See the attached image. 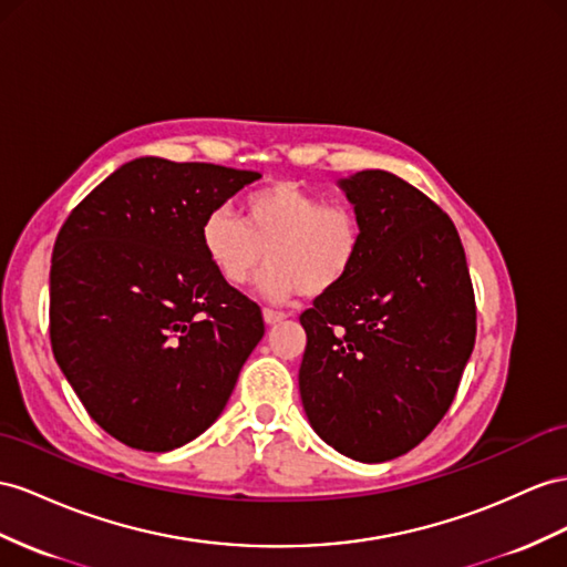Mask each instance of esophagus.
<instances>
[{"mask_svg":"<svg viewBox=\"0 0 567 567\" xmlns=\"http://www.w3.org/2000/svg\"><path fill=\"white\" fill-rule=\"evenodd\" d=\"M287 318V313H282V311H272V309H264V321L268 323V326H275V323H280V321H285Z\"/></svg>","mask_w":567,"mask_h":567,"instance_id":"esophagus-1","label":"esophagus"}]
</instances>
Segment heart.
Returning a JSON list of instances; mask_svg holds the SVG:
<instances>
[{
    "mask_svg": "<svg viewBox=\"0 0 567 567\" xmlns=\"http://www.w3.org/2000/svg\"><path fill=\"white\" fill-rule=\"evenodd\" d=\"M361 220L354 208L328 203L292 182L258 188L241 203V220L213 210L200 225V249L225 285L244 287L264 264L256 289L268 301L299 292L316 297L338 287L361 251Z\"/></svg>",
    "mask_w": 567,
    "mask_h": 567,
    "instance_id": "obj_1",
    "label": "heart"
}]
</instances>
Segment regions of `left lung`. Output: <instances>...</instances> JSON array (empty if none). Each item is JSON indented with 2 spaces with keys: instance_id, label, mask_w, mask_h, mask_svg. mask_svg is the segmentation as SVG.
I'll list each match as a JSON object with an SVG mask.
<instances>
[{
  "instance_id": "8db88e82",
  "label": "left lung",
  "mask_w": 567,
  "mask_h": 567,
  "mask_svg": "<svg viewBox=\"0 0 567 567\" xmlns=\"http://www.w3.org/2000/svg\"><path fill=\"white\" fill-rule=\"evenodd\" d=\"M338 184L364 237L344 280L299 316V393L328 445L385 462L453 404L474 350V289L453 220L419 188L383 169Z\"/></svg>"
}]
</instances>
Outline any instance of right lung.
Here are the masks:
<instances>
[{
    "instance_id": "add662e5",
    "label": "right lung",
    "mask_w": 567,
    "mask_h": 567,
    "mask_svg": "<svg viewBox=\"0 0 567 567\" xmlns=\"http://www.w3.org/2000/svg\"><path fill=\"white\" fill-rule=\"evenodd\" d=\"M258 172L136 157L97 184L56 235L50 340L97 426L167 453L206 431L266 332L225 285L200 225Z\"/></svg>"
}]
</instances>
